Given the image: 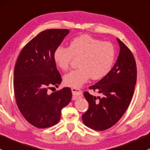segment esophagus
Returning a JSON list of instances; mask_svg holds the SVG:
<instances>
[{
  "label": "esophagus",
  "mask_w": 150,
  "mask_h": 150,
  "mask_svg": "<svg viewBox=\"0 0 150 150\" xmlns=\"http://www.w3.org/2000/svg\"><path fill=\"white\" fill-rule=\"evenodd\" d=\"M72 94H73V100H75L82 97V91L77 88H72Z\"/></svg>",
  "instance_id": "esophagus-1"
}]
</instances>
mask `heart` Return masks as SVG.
Here are the masks:
<instances>
[{"mask_svg": "<svg viewBox=\"0 0 150 150\" xmlns=\"http://www.w3.org/2000/svg\"><path fill=\"white\" fill-rule=\"evenodd\" d=\"M53 58L57 66L63 71L69 69L74 58H80L79 69L69 72L64 78L66 85L79 88L90 78L100 79L110 71L115 61V49L109 42L83 35L72 40L69 47H57Z\"/></svg>", "mask_w": 150, "mask_h": 150, "instance_id": "b5f03b06", "label": "heart"}]
</instances>
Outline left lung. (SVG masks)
<instances>
[{
  "label": "left lung",
  "mask_w": 150,
  "mask_h": 150,
  "mask_svg": "<svg viewBox=\"0 0 150 150\" xmlns=\"http://www.w3.org/2000/svg\"><path fill=\"white\" fill-rule=\"evenodd\" d=\"M120 52L116 63L105 77L89 89L98 91L95 97L88 92L84 96L89 109L82 115L84 124L96 131L108 129L115 124L126 111L137 83V64L132 51L118 38Z\"/></svg>",
  "instance_id": "left-lung-1"
}]
</instances>
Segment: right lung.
<instances>
[{"instance_id": "1", "label": "right lung", "mask_w": 150, "mask_h": 150, "mask_svg": "<svg viewBox=\"0 0 150 150\" xmlns=\"http://www.w3.org/2000/svg\"><path fill=\"white\" fill-rule=\"evenodd\" d=\"M69 33L66 29H47L23 47L14 67L13 89L21 113L39 129L58 123L61 110L71 100V89L64 87L49 94L52 86L62 81L53 54Z\"/></svg>"}]
</instances>
